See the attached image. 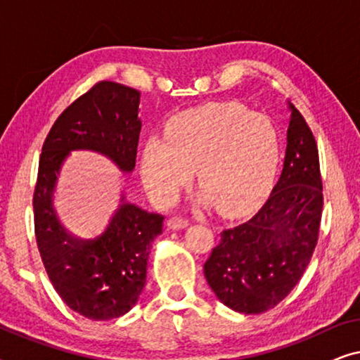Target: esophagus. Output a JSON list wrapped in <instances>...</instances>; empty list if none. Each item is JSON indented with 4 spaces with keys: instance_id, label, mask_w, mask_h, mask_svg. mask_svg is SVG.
Instances as JSON below:
<instances>
[{
    "instance_id": "obj_1",
    "label": "esophagus",
    "mask_w": 360,
    "mask_h": 360,
    "mask_svg": "<svg viewBox=\"0 0 360 360\" xmlns=\"http://www.w3.org/2000/svg\"><path fill=\"white\" fill-rule=\"evenodd\" d=\"M190 224V219L185 218V216H172V218L169 219V226L172 229H184L186 228V226Z\"/></svg>"
}]
</instances>
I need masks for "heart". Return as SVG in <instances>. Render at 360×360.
I'll use <instances>...</instances> for the list:
<instances>
[{
  "mask_svg": "<svg viewBox=\"0 0 360 360\" xmlns=\"http://www.w3.org/2000/svg\"><path fill=\"white\" fill-rule=\"evenodd\" d=\"M278 162L280 136L272 120L238 103H214L180 112L165 134L147 137L141 174L154 198L172 203L196 167L203 201L238 214L267 193Z\"/></svg>",
  "mask_w": 360,
  "mask_h": 360,
  "instance_id": "b5f03b06",
  "label": "heart"
}]
</instances>
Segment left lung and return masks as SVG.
I'll return each mask as SVG.
<instances>
[{"label": "left lung", "mask_w": 360, "mask_h": 360, "mask_svg": "<svg viewBox=\"0 0 360 360\" xmlns=\"http://www.w3.org/2000/svg\"><path fill=\"white\" fill-rule=\"evenodd\" d=\"M287 136L282 175L252 218L221 233L205 277L221 303L259 314L295 288L316 248L323 214L318 146L297 108Z\"/></svg>", "instance_id": "left-lung-1"}]
</instances>
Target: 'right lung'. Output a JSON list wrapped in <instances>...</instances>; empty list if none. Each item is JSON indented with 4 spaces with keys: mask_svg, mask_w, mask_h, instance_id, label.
I'll return each instance as SVG.
<instances>
[{
    "mask_svg": "<svg viewBox=\"0 0 360 360\" xmlns=\"http://www.w3.org/2000/svg\"><path fill=\"white\" fill-rule=\"evenodd\" d=\"M141 93L121 83L98 82L53 122L44 141L34 188V231L44 267L67 307L95 321L120 318L134 307L146 285L150 244L164 216L126 203L105 233L75 239L53 213L57 174L70 150L110 157L124 172L136 165Z\"/></svg>",
    "mask_w": 360,
    "mask_h": 360,
    "instance_id": "add662e5",
    "label": "right lung"
}]
</instances>
